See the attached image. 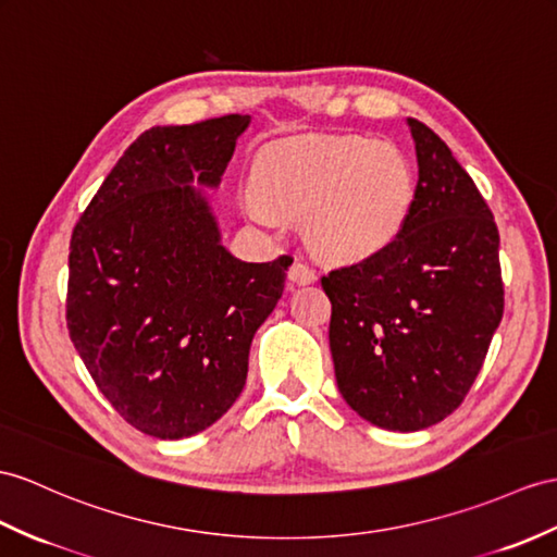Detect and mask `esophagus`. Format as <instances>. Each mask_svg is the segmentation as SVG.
<instances>
[{
    "instance_id": "34e87169",
    "label": "esophagus",
    "mask_w": 557,
    "mask_h": 557,
    "mask_svg": "<svg viewBox=\"0 0 557 557\" xmlns=\"http://www.w3.org/2000/svg\"><path fill=\"white\" fill-rule=\"evenodd\" d=\"M317 281V274L314 269H311L309 264L305 262H293L290 269H288V286L295 288V286H307V283H314Z\"/></svg>"
}]
</instances>
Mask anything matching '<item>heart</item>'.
Masks as SVG:
<instances>
[{
  "mask_svg": "<svg viewBox=\"0 0 557 557\" xmlns=\"http://www.w3.org/2000/svg\"><path fill=\"white\" fill-rule=\"evenodd\" d=\"M255 220H302L309 246L337 262L385 250L409 220L413 172L395 144L302 137L267 148L252 170Z\"/></svg>",
  "mask_w": 557,
  "mask_h": 557,
  "instance_id": "b5f03b06",
  "label": "heart"
}]
</instances>
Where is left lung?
<instances>
[{"instance_id":"obj_1","label":"left lung","mask_w":557,"mask_h":557,"mask_svg":"<svg viewBox=\"0 0 557 557\" xmlns=\"http://www.w3.org/2000/svg\"><path fill=\"white\" fill-rule=\"evenodd\" d=\"M409 122L418 184L385 250L333 269L331 355L343 399L397 432L440 423L466 399L504 317L498 228L435 132Z\"/></svg>"}]
</instances>
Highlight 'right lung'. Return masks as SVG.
<instances>
[{
    "label": "right lung",
    "instance_id": "obj_1",
    "mask_svg": "<svg viewBox=\"0 0 557 557\" xmlns=\"http://www.w3.org/2000/svg\"><path fill=\"white\" fill-rule=\"evenodd\" d=\"M250 115L151 127L91 198L71 238L67 333L132 428L182 440L243 392L250 343L281 300L288 255L243 262L222 246L216 188Z\"/></svg>",
    "mask_w": 557,
    "mask_h": 557
}]
</instances>
